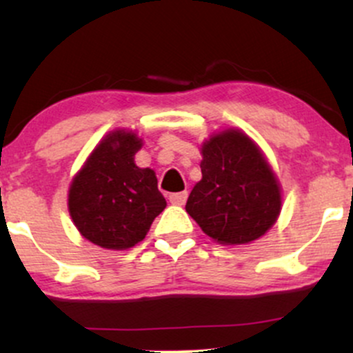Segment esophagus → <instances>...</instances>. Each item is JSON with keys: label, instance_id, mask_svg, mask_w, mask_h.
<instances>
[{"label": "esophagus", "instance_id": "obj_1", "mask_svg": "<svg viewBox=\"0 0 353 353\" xmlns=\"http://www.w3.org/2000/svg\"><path fill=\"white\" fill-rule=\"evenodd\" d=\"M169 201L174 205H184L185 201H188V190H182V192H176L169 196Z\"/></svg>", "mask_w": 353, "mask_h": 353}]
</instances>
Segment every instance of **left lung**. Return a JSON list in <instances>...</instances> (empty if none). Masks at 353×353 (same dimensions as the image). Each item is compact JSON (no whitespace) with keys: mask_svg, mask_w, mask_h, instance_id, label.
<instances>
[{"mask_svg":"<svg viewBox=\"0 0 353 353\" xmlns=\"http://www.w3.org/2000/svg\"><path fill=\"white\" fill-rule=\"evenodd\" d=\"M202 179L190 190L185 210L219 244H249L281 214V184L261 149L239 129L202 144Z\"/></svg>","mask_w":353,"mask_h":353,"instance_id":"left-lung-1","label":"left lung"}]
</instances>
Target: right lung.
Here are the masks:
<instances>
[{"label":"right lung","mask_w":353,"mask_h":353,"mask_svg":"<svg viewBox=\"0 0 353 353\" xmlns=\"http://www.w3.org/2000/svg\"><path fill=\"white\" fill-rule=\"evenodd\" d=\"M143 139L134 132H109L76 174L68 208L81 236L111 250L136 245L165 209L152 169L137 168Z\"/></svg>","instance_id":"1"}]
</instances>
